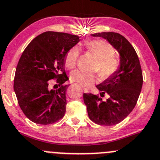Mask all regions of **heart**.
<instances>
[{
    "label": "heart",
    "mask_w": 160,
    "mask_h": 160,
    "mask_svg": "<svg viewBox=\"0 0 160 160\" xmlns=\"http://www.w3.org/2000/svg\"><path fill=\"white\" fill-rule=\"evenodd\" d=\"M86 48L99 60L97 70L102 79L110 77L118 69V62L112 58L115 53L114 50L107 42L100 40H91L86 43ZM78 56L79 49L77 47H73L68 50L64 60L67 68L71 69L76 66ZM70 79L72 81L77 82L85 87L92 86L97 80V76L81 70H73L70 74Z\"/></svg>",
    "instance_id": "1"
}]
</instances>
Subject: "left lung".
I'll use <instances>...</instances> for the list:
<instances>
[{"mask_svg": "<svg viewBox=\"0 0 160 160\" xmlns=\"http://www.w3.org/2000/svg\"><path fill=\"white\" fill-rule=\"evenodd\" d=\"M107 40L120 54V66L115 73L97 85L100 95L83 93L90 119L99 125L112 126L132 112L142 86V73L137 52L120 33L102 32L91 34ZM108 95L107 101L102 97Z\"/></svg>", "mask_w": 160, "mask_h": 160, "instance_id": "obj_1", "label": "left lung"}]
</instances>
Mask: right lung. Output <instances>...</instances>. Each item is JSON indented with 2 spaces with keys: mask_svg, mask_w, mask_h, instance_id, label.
I'll return each mask as SVG.
<instances>
[{
  "mask_svg": "<svg viewBox=\"0 0 160 160\" xmlns=\"http://www.w3.org/2000/svg\"><path fill=\"white\" fill-rule=\"evenodd\" d=\"M80 41L78 36L47 31L38 35L23 50L15 72L13 90L23 112L32 122L48 125L63 118L66 112L69 80L64 60L68 50ZM58 79L56 91L49 80Z\"/></svg>",
  "mask_w": 160,
  "mask_h": 160,
  "instance_id": "right-lung-1",
  "label": "right lung"
}]
</instances>
